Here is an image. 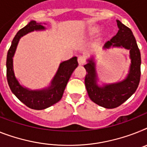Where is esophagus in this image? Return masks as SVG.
I'll return each mask as SVG.
<instances>
[{
	"mask_svg": "<svg viewBox=\"0 0 147 147\" xmlns=\"http://www.w3.org/2000/svg\"><path fill=\"white\" fill-rule=\"evenodd\" d=\"M78 63H79V65H83V64L85 63L84 57L79 56L78 57Z\"/></svg>",
	"mask_w": 147,
	"mask_h": 147,
	"instance_id": "1",
	"label": "esophagus"
}]
</instances>
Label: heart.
Segmentation results:
<instances>
[{
	"mask_svg": "<svg viewBox=\"0 0 147 147\" xmlns=\"http://www.w3.org/2000/svg\"><path fill=\"white\" fill-rule=\"evenodd\" d=\"M98 32V29L97 28H92V29H90V34H97Z\"/></svg>",
	"mask_w": 147,
	"mask_h": 147,
	"instance_id": "heart-1",
	"label": "heart"
}]
</instances>
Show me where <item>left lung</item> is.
I'll return each instance as SVG.
<instances>
[{
  "mask_svg": "<svg viewBox=\"0 0 147 147\" xmlns=\"http://www.w3.org/2000/svg\"><path fill=\"white\" fill-rule=\"evenodd\" d=\"M119 28L117 34L105 44L103 49L124 48L129 50L131 64L129 74L122 81L105 84L102 87L97 84L96 71L93 57L87 60L84 68L87 73L85 76V87L91 100L105 108H117L131 97L136 91L140 79V52L136 39L130 28L117 20Z\"/></svg>",
  "mask_w": 147,
  "mask_h": 147,
  "instance_id": "8db88e82",
  "label": "left lung"
}]
</instances>
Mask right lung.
Wrapping results in <instances>:
<instances>
[{
	"label": "right lung",
	"mask_w": 147,
	"mask_h": 147,
	"mask_svg": "<svg viewBox=\"0 0 147 147\" xmlns=\"http://www.w3.org/2000/svg\"><path fill=\"white\" fill-rule=\"evenodd\" d=\"M45 29V28L42 25V23L30 21L15 36L7 57V78L11 91L22 103L34 110L45 109L56 104L61 99L69 79L78 65L77 57H73L69 60L60 63L51 85L47 88L32 90L22 87L15 76L13 70V56L19 39L28 33Z\"/></svg>",
	"instance_id": "add662e5"
}]
</instances>
